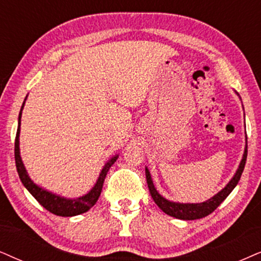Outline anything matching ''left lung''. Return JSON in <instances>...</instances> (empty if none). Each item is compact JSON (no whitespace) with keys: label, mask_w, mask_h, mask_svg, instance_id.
<instances>
[{"label":"left lung","mask_w":261,"mask_h":261,"mask_svg":"<svg viewBox=\"0 0 261 261\" xmlns=\"http://www.w3.org/2000/svg\"><path fill=\"white\" fill-rule=\"evenodd\" d=\"M246 140H247V136H246ZM246 160H247V144L245 147V151H243L242 160H241V163L239 165V169L236 170V173L233 174V177L230 179V182L227 183L226 186L219 191V193H217L216 195L200 203H180V202H173V201L165 199L163 195H160L159 191L156 190V188L154 187L153 179H151L150 172L149 170H148V167H146L147 184H148V188H149L150 195L153 197L154 202L159 206V208L163 211V212L169 214L171 217H173V218L182 219V220L200 219L212 213L213 211L216 210L227 196H229V194L231 193L233 188H235L237 186V183H239L241 174H242L243 169H245Z\"/></svg>","instance_id":"left-lung-1"}]
</instances>
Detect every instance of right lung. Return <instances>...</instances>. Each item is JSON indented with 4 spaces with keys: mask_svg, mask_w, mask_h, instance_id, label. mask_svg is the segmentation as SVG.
I'll use <instances>...</instances> for the list:
<instances>
[{
    "mask_svg": "<svg viewBox=\"0 0 261 261\" xmlns=\"http://www.w3.org/2000/svg\"><path fill=\"white\" fill-rule=\"evenodd\" d=\"M28 96L25 97V101ZM25 101L22 102V106L19 113V119H18V130H16V137H15V147H14V156H15V165H16V171H18L19 178H20L21 183L24 184V187L29 190V193L38 201L39 203L44 207L45 210L53 214H57L60 217H73L78 216V214L88 212L89 210L97 202L98 197L101 195L102 187H103L105 178L107 176L108 170L111 169V166L117 161L119 155L115 154L114 156H112L110 160L105 164L103 169L101 170L100 176H98L95 186L91 188V190L89 193L85 194L83 196H79L77 199H67V197L57 195V194L51 193L44 188L39 187L38 184H36L34 180L31 179L29 176L28 171H26L24 163H22L21 156H20V147H19V136H20V124H21V113L22 108H24Z\"/></svg>",
    "mask_w": 261,
    "mask_h": 261,
    "instance_id": "right-lung-1",
    "label": "right lung"
}]
</instances>
